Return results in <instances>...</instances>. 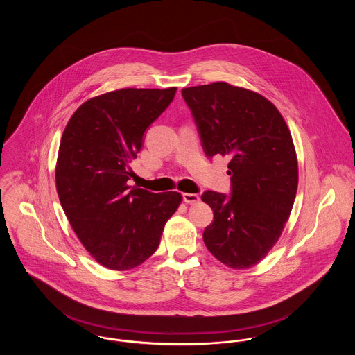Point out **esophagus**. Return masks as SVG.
Wrapping results in <instances>:
<instances>
[{
  "label": "esophagus",
  "mask_w": 355,
  "mask_h": 355,
  "mask_svg": "<svg viewBox=\"0 0 355 355\" xmlns=\"http://www.w3.org/2000/svg\"><path fill=\"white\" fill-rule=\"evenodd\" d=\"M183 200L186 203H197L200 202V196L198 194H190V193H184L183 194Z\"/></svg>",
  "instance_id": "34e87169"
}]
</instances>
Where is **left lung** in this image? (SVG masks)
I'll return each instance as SVG.
<instances>
[{"label": "left lung", "mask_w": 355, "mask_h": 355, "mask_svg": "<svg viewBox=\"0 0 355 355\" xmlns=\"http://www.w3.org/2000/svg\"><path fill=\"white\" fill-rule=\"evenodd\" d=\"M207 157L228 155L230 198L205 191L214 218L207 250L232 269L258 263L279 241L298 189V158L279 109L259 93L227 82L182 89Z\"/></svg>", "instance_id": "obj_1"}]
</instances>
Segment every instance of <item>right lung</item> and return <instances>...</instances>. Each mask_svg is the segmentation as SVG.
<instances>
[{
    "mask_svg": "<svg viewBox=\"0 0 355 355\" xmlns=\"http://www.w3.org/2000/svg\"><path fill=\"white\" fill-rule=\"evenodd\" d=\"M176 87L120 89L83 102L60 142L55 189L85 249L102 266L128 270L157 250L182 194H154L127 182L144 134L168 107Z\"/></svg>",
    "mask_w": 355,
    "mask_h": 355,
    "instance_id": "1",
    "label": "right lung"
}]
</instances>
